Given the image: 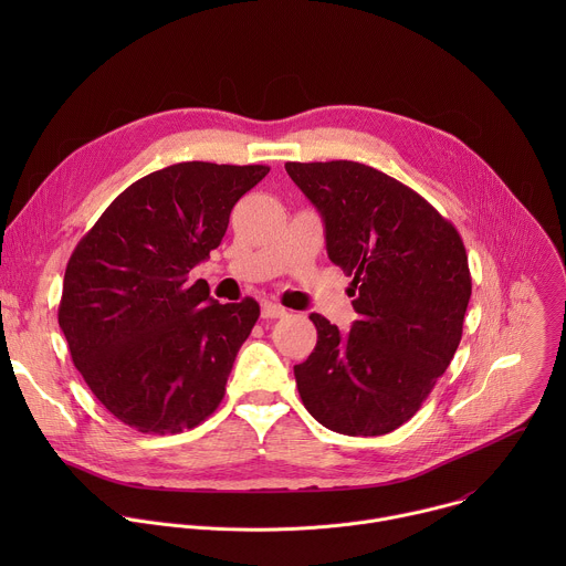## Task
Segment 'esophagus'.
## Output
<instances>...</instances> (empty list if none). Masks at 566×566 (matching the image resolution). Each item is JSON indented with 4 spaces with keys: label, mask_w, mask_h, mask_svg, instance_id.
Instances as JSON below:
<instances>
[{
    "label": "esophagus",
    "mask_w": 566,
    "mask_h": 566,
    "mask_svg": "<svg viewBox=\"0 0 566 566\" xmlns=\"http://www.w3.org/2000/svg\"><path fill=\"white\" fill-rule=\"evenodd\" d=\"M282 315H286V308L284 306H280V304H275V302H271V300H264L262 302V317H282Z\"/></svg>",
    "instance_id": "esophagus-1"
}]
</instances>
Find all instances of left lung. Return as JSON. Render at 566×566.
Returning <instances> with one entry per match:
<instances>
[{
    "instance_id": "obj_1",
    "label": "left lung",
    "mask_w": 566,
    "mask_h": 566,
    "mask_svg": "<svg viewBox=\"0 0 566 566\" xmlns=\"http://www.w3.org/2000/svg\"><path fill=\"white\" fill-rule=\"evenodd\" d=\"M325 221L329 260L349 277V334L311 313L317 343L295 365L308 415L349 437L410 421L448 369L472 293L457 228L419 192L356 160L286 164Z\"/></svg>"
}]
</instances>
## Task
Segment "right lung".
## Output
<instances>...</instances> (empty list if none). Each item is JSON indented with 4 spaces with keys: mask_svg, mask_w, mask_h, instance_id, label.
Returning a JSON list of instances; mask_svg holds the SVG:
<instances>
[{
    "mask_svg": "<svg viewBox=\"0 0 566 566\" xmlns=\"http://www.w3.org/2000/svg\"><path fill=\"white\" fill-rule=\"evenodd\" d=\"M269 170L175 164L132 184L77 241L57 322L75 369L125 426L179 434L219 408L260 304H219L188 275Z\"/></svg>",
    "mask_w": 566,
    "mask_h": 566,
    "instance_id": "1",
    "label": "right lung"
}]
</instances>
